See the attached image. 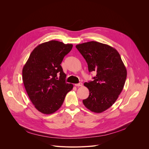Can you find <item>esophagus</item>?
I'll return each mask as SVG.
<instances>
[{
  "mask_svg": "<svg viewBox=\"0 0 149 149\" xmlns=\"http://www.w3.org/2000/svg\"><path fill=\"white\" fill-rule=\"evenodd\" d=\"M82 85H83V83H78V84H75V86H77V87L82 86Z\"/></svg>",
  "mask_w": 149,
  "mask_h": 149,
  "instance_id": "esophagus-1",
  "label": "esophagus"
}]
</instances>
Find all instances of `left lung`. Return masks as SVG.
<instances>
[{
    "label": "left lung",
    "mask_w": 149,
    "mask_h": 149,
    "mask_svg": "<svg viewBox=\"0 0 149 149\" xmlns=\"http://www.w3.org/2000/svg\"><path fill=\"white\" fill-rule=\"evenodd\" d=\"M76 48L86 61L89 72L97 73L93 81L84 83L89 95L83 103L93 112H103L114 104L123 91L126 68L118 52L108 45L92 41Z\"/></svg>",
    "instance_id": "8db88e82"
}]
</instances>
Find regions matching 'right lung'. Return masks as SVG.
Returning <instances> with one entry per match:
<instances>
[{
    "label": "right lung",
    "instance_id": "1",
    "mask_svg": "<svg viewBox=\"0 0 149 149\" xmlns=\"http://www.w3.org/2000/svg\"><path fill=\"white\" fill-rule=\"evenodd\" d=\"M72 46L56 40L41 43L31 53L23 68L22 80L27 94L35 107L43 114L58 110L68 92L73 88L72 84L65 82L66 74L60 65Z\"/></svg>",
    "mask_w": 149,
    "mask_h": 149
}]
</instances>
